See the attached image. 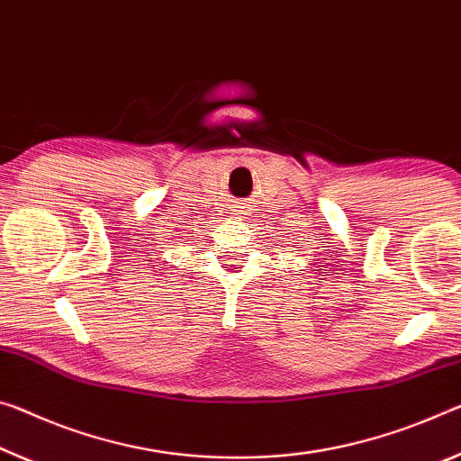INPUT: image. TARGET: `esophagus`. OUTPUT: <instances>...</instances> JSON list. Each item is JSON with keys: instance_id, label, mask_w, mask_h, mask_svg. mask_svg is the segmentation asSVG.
<instances>
[{"instance_id": "1", "label": "esophagus", "mask_w": 461, "mask_h": 461, "mask_svg": "<svg viewBox=\"0 0 461 461\" xmlns=\"http://www.w3.org/2000/svg\"><path fill=\"white\" fill-rule=\"evenodd\" d=\"M244 209H246V207H238V213L244 215Z\"/></svg>"}]
</instances>
